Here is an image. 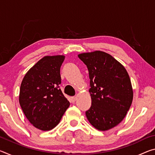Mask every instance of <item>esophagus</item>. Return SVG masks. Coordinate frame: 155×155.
<instances>
[{
  "label": "esophagus",
  "mask_w": 155,
  "mask_h": 155,
  "mask_svg": "<svg viewBox=\"0 0 155 155\" xmlns=\"http://www.w3.org/2000/svg\"><path fill=\"white\" fill-rule=\"evenodd\" d=\"M71 101H72V103H74V102H75L76 101H77V97H76V96L72 97V98H71Z\"/></svg>",
  "instance_id": "esophagus-1"
}]
</instances>
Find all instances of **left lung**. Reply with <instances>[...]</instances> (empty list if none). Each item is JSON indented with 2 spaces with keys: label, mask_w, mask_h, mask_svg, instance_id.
I'll return each instance as SVG.
<instances>
[{
  "label": "left lung",
  "mask_w": 155,
  "mask_h": 155,
  "mask_svg": "<svg viewBox=\"0 0 155 155\" xmlns=\"http://www.w3.org/2000/svg\"><path fill=\"white\" fill-rule=\"evenodd\" d=\"M87 65L90 79L91 106L85 112L94 128L104 131L121 122L132 104L133 91L125 68L103 51L78 55Z\"/></svg>",
  "instance_id": "obj_1"
}]
</instances>
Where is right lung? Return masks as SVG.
<instances>
[{
    "mask_svg": "<svg viewBox=\"0 0 155 155\" xmlns=\"http://www.w3.org/2000/svg\"><path fill=\"white\" fill-rule=\"evenodd\" d=\"M64 59V55L44 57L27 72L21 83V108L31 124L41 130L55 127L70 106L59 88L60 68Z\"/></svg>",
    "mask_w": 155,
    "mask_h": 155,
    "instance_id": "add662e5",
    "label": "right lung"
}]
</instances>
